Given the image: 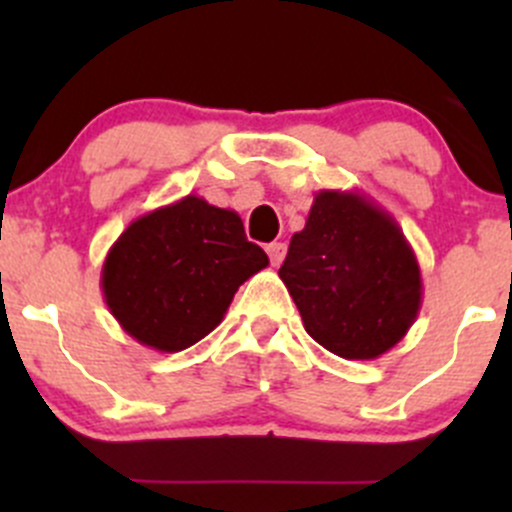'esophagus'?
Here are the masks:
<instances>
[{
	"instance_id": "esophagus-1",
	"label": "esophagus",
	"mask_w": 512,
	"mask_h": 512,
	"mask_svg": "<svg viewBox=\"0 0 512 512\" xmlns=\"http://www.w3.org/2000/svg\"><path fill=\"white\" fill-rule=\"evenodd\" d=\"M285 252H287L285 242H270V245H267V255H270V262L275 267L285 260Z\"/></svg>"
}]
</instances>
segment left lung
<instances>
[{
    "label": "left lung",
    "instance_id": "8db88e82",
    "mask_svg": "<svg viewBox=\"0 0 512 512\" xmlns=\"http://www.w3.org/2000/svg\"><path fill=\"white\" fill-rule=\"evenodd\" d=\"M280 277L314 342L342 359H376L421 309V267L399 223L359 190H319Z\"/></svg>",
    "mask_w": 512,
    "mask_h": 512
}]
</instances>
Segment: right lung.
Here are the masks:
<instances>
[{
	"label": "right lung",
	"mask_w": 512,
	"mask_h": 512,
	"mask_svg": "<svg viewBox=\"0 0 512 512\" xmlns=\"http://www.w3.org/2000/svg\"><path fill=\"white\" fill-rule=\"evenodd\" d=\"M270 265L235 210L198 195L133 220L108 250V309L143 347L183 352L223 322L237 287Z\"/></svg>",
	"instance_id": "add662e5"
}]
</instances>
